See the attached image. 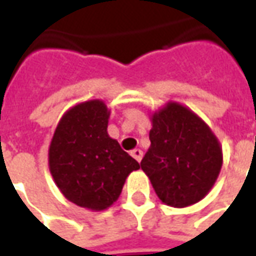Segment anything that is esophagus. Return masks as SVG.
<instances>
[{
  "instance_id": "esophagus-1",
  "label": "esophagus",
  "mask_w": 256,
  "mask_h": 256,
  "mask_svg": "<svg viewBox=\"0 0 256 256\" xmlns=\"http://www.w3.org/2000/svg\"><path fill=\"white\" fill-rule=\"evenodd\" d=\"M130 155L133 156L134 159H136V160L140 163V162H141V159H142V150H137V148H136V150H133L132 152H130Z\"/></svg>"
}]
</instances>
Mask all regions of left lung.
I'll list each match as a JSON object with an SVG mask.
<instances>
[{"instance_id": "8db88e82", "label": "left lung", "mask_w": 256, "mask_h": 256, "mask_svg": "<svg viewBox=\"0 0 256 256\" xmlns=\"http://www.w3.org/2000/svg\"><path fill=\"white\" fill-rule=\"evenodd\" d=\"M150 146L141 160L158 198L184 208L214 186L224 156L216 136L188 106L176 101L150 115Z\"/></svg>"}]
</instances>
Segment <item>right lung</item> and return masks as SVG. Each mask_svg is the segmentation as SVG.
<instances>
[{
	"instance_id": "right-lung-1",
	"label": "right lung",
	"mask_w": 256,
	"mask_h": 256,
	"mask_svg": "<svg viewBox=\"0 0 256 256\" xmlns=\"http://www.w3.org/2000/svg\"><path fill=\"white\" fill-rule=\"evenodd\" d=\"M111 111L102 100L71 106L60 119L49 145V170L64 198L79 207L102 211L122 193L138 162L108 136Z\"/></svg>"
}]
</instances>
